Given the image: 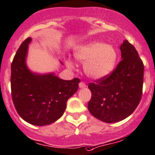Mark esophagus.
Returning a JSON list of instances; mask_svg holds the SVG:
<instances>
[{
	"label": "esophagus",
	"mask_w": 155,
	"mask_h": 155,
	"mask_svg": "<svg viewBox=\"0 0 155 155\" xmlns=\"http://www.w3.org/2000/svg\"><path fill=\"white\" fill-rule=\"evenodd\" d=\"M79 88H85V87H86V85H85V84L83 82H81L79 84Z\"/></svg>",
	"instance_id": "34e87169"
}]
</instances>
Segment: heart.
<instances>
[{
	"instance_id": "b5f03b06",
	"label": "heart",
	"mask_w": 155,
	"mask_h": 155,
	"mask_svg": "<svg viewBox=\"0 0 155 155\" xmlns=\"http://www.w3.org/2000/svg\"><path fill=\"white\" fill-rule=\"evenodd\" d=\"M74 57L84 64V72L88 78L94 80L109 76L115 67L117 53L112 45L99 41H93L80 46L75 51ZM67 67H74L70 59L66 61Z\"/></svg>"
}]
</instances>
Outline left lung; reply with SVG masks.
<instances>
[{
  "label": "left lung",
  "mask_w": 155,
  "mask_h": 155,
  "mask_svg": "<svg viewBox=\"0 0 155 155\" xmlns=\"http://www.w3.org/2000/svg\"><path fill=\"white\" fill-rule=\"evenodd\" d=\"M121 61L110 75L88 84L91 97L88 109L105 123H117L131 115L142 94L144 65L133 45L124 40Z\"/></svg>",
  "instance_id": "obj_1"
}]
</instances>
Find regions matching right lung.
I'll return each mask as SVG.
<instances>
[{"mask_svg": "<svg viewBox=\"0 0 155 155\" xmlns=\"http://www.w3.org/2000/svg\"><path fill=\"white\" fill-rule=\"evenodd\" d=\"M31 41V38H28L21 44L11 64L12 99L24 120L42 127L62 117L67 100L77 91L80 80L77 78L64 80L54 73L41 74L31 71L26 64Z\"/></svg>", "mask_w": 155, "mask_h": 155, "instance_id": "obj_1", "label": "right lung"}]
</instances>
